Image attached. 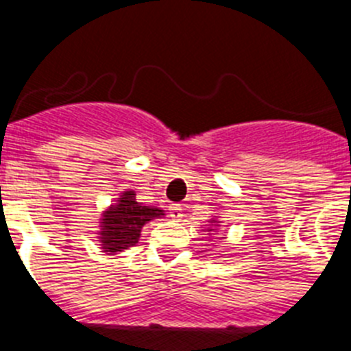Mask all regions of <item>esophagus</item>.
Segmentation results:
<instances>
[{
    "label": "esophagus",
    "instance_id": "obj_1",
    "mask_svg": "<svg viewBox=\"0 0 351 351\" xmlns=\"http://www.w3.org/2000/svg\"><path fill=\"white\" fill-rule=\"evenodd\" d=\"M169 214H170V218L176 219V221H179V219L182 218V207H181V204H170V206H169Z\"/></svg>",
    "mask_w": 351,
    "mask_h": 351
}]
</instances>
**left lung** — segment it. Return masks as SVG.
Returning a JSON list of instances; mask_svg holds the SVG:
<instances>
[{
    "label": "left lung",
    "instance_id": "left-lung-1",
    "mask_svg": "<svg viewBox=\"0 0 351 351\" xmlns=\"http://www.w3.org/2000/svg\"><path fill=\"white\" fill-rule=\"evenodd\" d=\"M210 223H216V219H210ZM214 230V228H209V232Z\"/></svg>",
    "mask_w": 351,
    "mask_h": 351
}]
</instances>
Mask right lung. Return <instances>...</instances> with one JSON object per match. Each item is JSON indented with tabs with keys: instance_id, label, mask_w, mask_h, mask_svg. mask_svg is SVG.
<instances>
[{
	"instance_id": "right-lung-1",
	"label": "right lung",
	"mask_w": 351,
	"mask_h": 351,
	"mask_svg": "<svg viewBox=\"0 0 351 351\" xmlns=\"http://www.w3.org/2000/svg\"><path fill=\"white\" fill-rule=\"evenodd\" d=\"M163 210L160 207H147L137 202L135 191L128 190L121 193L114 206L104 210L100 219V246L105 253L116 255L138 243L142 226L154 218H161Z\"/></svg>"
}]
</instances>
